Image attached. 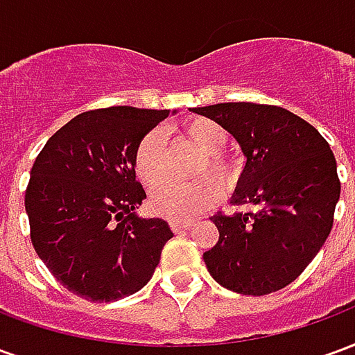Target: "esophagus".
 Instances as JSON below:
<instances>
[{
    "instance_id": "obj_1",
    "label": "esophagus",
    "mask_w": 355,
    "mask_h": 355,
    "mask_svg": "<svg viewBox=\"0 0 355 355\" xmlns=\"http://www.w3.org/2000/svg\"><path fill=\"white\" fill-rule=\"evenodd\" d=\"M192 226L190 220H171V228L173 232H182V230H188Z\"/></svg>"
}]
</instances>
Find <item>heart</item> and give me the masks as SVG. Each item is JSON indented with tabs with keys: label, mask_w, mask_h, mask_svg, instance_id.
<instances>
[{
	"label": "heart",
	"mask_w": 355,
	"mask_h": 355,
	"mask_svg": "<svg viewBox=\"0 0 355 355\" xmlns=\"http://www.w3.org/2000/svg\"><path fill=\"white\" fill-rule=\"evenodd\" d=\"M184 135L203 152L196 167L198 175L213 173L223 182H230L236 173L234 162L223 148L228 142V132L209 117H196L184 125ZM135 171L140 182L148 188L162 184L167 177V163L163 152L162 132H148L140 140L135 154ZM220 184L213 177H201L188 184H163L150 198L154 213L173 220H190L215 205L220 198Z\"/></svg>",
	"instance_id": "obj_1"
}]
</instances>
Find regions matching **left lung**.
<instances>
[{
	"label": "left lung",
	"instance_id": "8db88e82",
	"mask_svg": "<svg viewBox=\"0 0 355 355\" xmlns=\"http://www.w3.org/2000/svg\"><path fill=\"white\" fill-rule=\"evenodd\" d=\"M196 114L232 132L247 155L236 205L216 213L218 241L203 253L209 274L241 295H270L302 274L325 243L340 196L335 155L320 131L289 110L224 102Z\"/></svg>",
	"mask_w": 355,
	"mask_h": 355
}]
</instances>
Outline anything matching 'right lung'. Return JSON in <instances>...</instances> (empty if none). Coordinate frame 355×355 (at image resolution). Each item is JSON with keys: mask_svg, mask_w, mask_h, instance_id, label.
<instances>
[{"mask_svg": "<svg viewBox=\"0 0 355 355\" xmlns=\"http://www.w3.org/2000/svg\"><path fill=\"white\" fill-rule=\"evenodd\" d=\"M169 110L110 106L83 112L37 154L26 186L30 239L57 282L91 302L142 289L173 238L163 218H139L146 200L135 154Z\"/></svg>", "mask_w": 355, "mask_h": 355, "instance_id": "right-lung-1", "label": "right lung"}]
</instances>
